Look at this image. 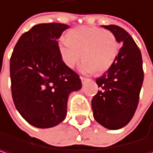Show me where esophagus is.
<instances>
[{
    "label": "esophagus",
    "mask_w": 153,
    "mask_h": 153,
    "mask_svg": "<svg viewBox=\"0 0 153 153\" xmlns=\"http://www.w3.org/2000/svg\"><path fill=\"white\" fill-rule=\"evenodd\" d=\"M80 79H81L82 84H84V83L88 80V79H87V78H84V77H80Z\"/></svg>",
    "instance_id": "1"
}]
</instances>
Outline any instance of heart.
Listing matches in <instances>:
<instances>
[{
    "mask_svg": "<svg viewBox=\"0 0 153 153\" xmlns=\"http://www.w3.org/2000/svg\"><path fill=\"white\" fill-rule=\"evenodd\" d=\"M59 51L64 64L74 68L82 57L79 65L84 74H102L115 63L120 43L110 31L97 27L81 26L70 30L66 38L59 42Z\"/></svg>",
    "mask_w": 153,
    "mask_h": 153,
    "instance_id": "heart-1",
    "label": "heart"
}]
</instances>
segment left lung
Wrapping results in <instances>:
<instances>
[{
  "instance_id": "8db88e82",
  "label": "left lung",
  "mask_w": 153,
  "mask_h": 153,
  "mask_svg": "<svg viewBox=\"0 0 153 153\" xmlns=\"http://www.w3.org/2000/svg\"><path fill=\"white\" fill-rule=\"evenodd\" d=\"M122 44L113 65L96 79L101 88L92 100L94 117L108 130H119L133 117L144 80L140 50L131 35L117 25H102Z\"/></svg>"
}]
</instances>
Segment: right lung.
Wrapping results in <instances>:
<instances>
[{"label": "right lung", "instance_id": "1", "mask_svg": "<svg viewBox=\"0 0 153 153\" xmlns=\"http://www.w3.org/2000/svg\"><path fill=\"white\" fill-rule=\"evenodd\" d=\"M69 28L40 23L21 36L10 59L12 97L17 111L32 126L46 129L66 117L71 93L82 87L79 76L61 59L58 39Z\"/></svg>", "mask_w": 153, "mask_h": 153}]
</instances>
